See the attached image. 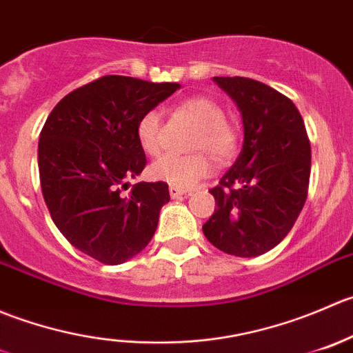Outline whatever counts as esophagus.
<instances>
[{"label": "esophagus", "instance_id": "1", "mask_svg": "<svg viewBox=\"0 0 353 353\" xmlns=\"http://www.w3.org/2000/svg\"><path fill=\"white\" fill-rule=\"evenodd\" d=\"M187 194V190H183V188H178V187H170V195H172V199H178L181 197V195Z\"/></svg>", "mask_w": 353, "mask_h": 353}]
</instances>
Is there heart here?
I'll use <instances>...</instances> for the list:
<instances>
[{"mask_svg": "<svg viewBox=\"0 0 353 353\" xmlns=\"http://www.w3.org/2000/svg\"><path fill=\"white\" fill-rule=\"evenodd\" d=\"M180 108L201 125V132L192 148L195 151L209 152L218 165H226L236 151V132L225 120L223 108L205 96L188 97ZM137 139L148 154L156 156L163 151L165 137L161 111L149 110L142 114L137 123ZM211 172L212 163L205 152L190 156H163L151 166L152 178L178 188L194 187L202 178L211 175Z\"/></svg>", "mask_w": 353, "mask_h": 353, "instance_id": "b5f03b06", "label": "heart"}]
</instances>
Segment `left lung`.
<instances>
[{
  "instance_id": "left-lung-1",
  "label": "left lung",
  "mask_w": 353,
  "mask_h": 353,
  "mask_svg": "<svg viewBox=\"0 0 353 353\" xmlns=\"http://www.w3.org/2000/svg\"><path fill=\"white\" fill-rule=\"evenodd\" d=\"M212 80L242 114L243 145L219 185L209 190L218 208L202 232L230 256L256 257L288 235L305 204L309 137L295 104L273 87L245 77Z\"/></svg>"
}]
</instances>
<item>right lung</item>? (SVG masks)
Segmentation results:
<instances>
[{"label":"right lung","instance_id":"add662e5","mask_svg":"<svg viewBox=\"0 0 353 353\" xmlns=\"http://www.w3.org/2000/svg\"><path fill=\"white\" fill-rule=\"evenodd\" d=\"M180 83L106 75L54 106L39 135L41 188L54 225L75 249L110 266L145 249L170 201L165 181H139L145 168L137 139L142 114Z\"/></svg>","mask_w":353,"mask_h":353}]
</instances>
